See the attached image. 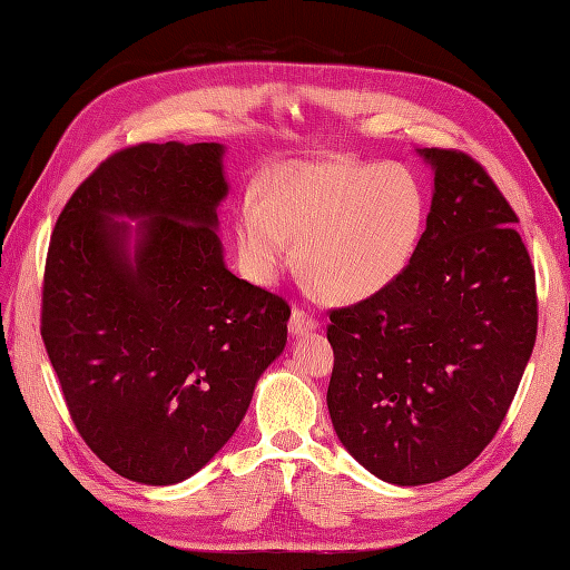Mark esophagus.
<instances>
[{"label":"esophagus","mask_w":570,"mask_h":570,"mask_svg":"<svg viewBox=\"0 0 570 570\" xmlns=\"http://www.w3.org/2000/svg\"><path fill=\"white\" fill-rule=\"evenodd\" d=\"M287 326H289V333L302 335V333L314 331L318 323H316V318H312L304 309H299V306H292V314H289Z\"/></svg>","instance_id":"1"}]
</instances>
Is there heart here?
<instances>
[{"instance_id": "heart-1", "label": "heart", "mask_w": 570, "mask_h": 570, "mask_svg": "<svg viewBox=\"0 0 570 570\" xmlns=\"http://www.w3.org/2000/svg\"><path fill=\"white\" fill-rule=\"evenodd\" d=\"M426 191L397 163L292 160L237 213L244 275L271 285L297 239L299 268L333 302H362L407 271L426 227Z\"/></svg>"}]
</instances>
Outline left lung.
<instances>
[{
  "instance_id": "1",
  "label": "left lung",
  "mask_w": 570,
  "mask_h": 570,
  "mask_svg": "<svg viewBox=\"0 0 570 570\" xmlns=\"http://www.w3.org/2000/svg\"><path fill=\"white\" fill-rule=\"evenodd\" d=\"M432 210L412 264L379 295L331 309L328 412L379 480H445L509 412L537 337V289L518 215L468 153L424 148Z\"/></svg>"
}]
</instances>
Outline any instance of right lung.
<instances>
[{
  "mask_svg": "<svg viewBox=\"0 0 570 570\" xmlns=\"http://www.w3.org/2000/svg\"><path fill=\"white\" fill-rule=\"evenodd\" d=\"M223 153L177 141L112 153L50 239L45 350L81 439L131 482L202 470L287 343V302L225 268ZM115 217L147 220L131 230Z\"/></svg>",
  "mask_w": 570,
  "mask_h": 570,
  "instance_id": "add662e5",
  "label": "right lung"
}]
</instances>
